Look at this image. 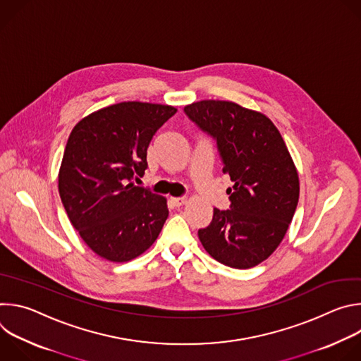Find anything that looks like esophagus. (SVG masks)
<instances>
[{
    "label": "esophagus",
    "instance_id": "esophagus-1",
    "mask_svg": "<svg viewBox=\"0 0 361 361\" xmlns=\"http://www.w3.org/2000/svg\"><path fill=\"white\" fill-rule=\"evenodd\" d=\"M171 201L176 207H181V205H184L187 202V198L185 197H173Z\"/></svg>",
    "mask_w": 361,
    "mask_h": 361
}]
</instances>
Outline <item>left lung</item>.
<instances>
[{"instance_id":"left-lung-1","label":"left lung","mask_w":361,"mask_h":361,"mask_svg":"<svg viewBox=\"0 0 361 361\" xmlns=\"http://www.w3.org/2000/svg\"><path fill=\"white\" fill-rule=\"evenodd\" d=\"M184 113L217 141L223 173L234 183L227 188L230 210L214 209L210 226L198 230L202 247L233 269L260 264L284 238L300 194L280 131L264 114L233 101L202 99Z\"/></svg>"}]
</instances>
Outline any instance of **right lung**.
Returning <instances> with one entry per match:
<instances>
[{"mask_svg": "<svg viewBox=\"0 0 361 361\" xmlns=\"http://www.w3.org/2000/svg\"><path fill=\"white\" fill-rule=\"evenodd\" d=\"M176 113L171 106L124 101L73 128L59 191L71 224L102 259L130 262L157 240L169 217L167 200L131 180L144 176L152 135Z\"/></svg>", "mask_w": 361, "mask_h": 361, "instance_id": "obj_1", "label": "right lung"}]
</instances>
